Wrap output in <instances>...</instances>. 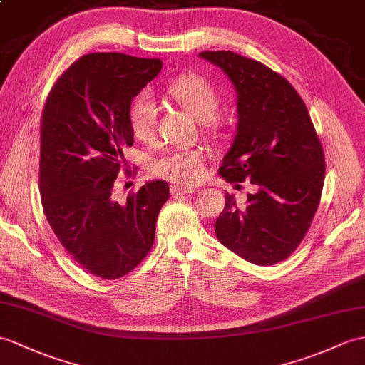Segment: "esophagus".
<instances>
[{"instance_id":"esophagus-1","label":"esophagus","mask_w":365,"mask_h":365,"mask_svg":"<svg viewBox=\"0 0 365 365\" xmlns=\"http://www.w3.org/2000/svg\"><path fill=\"white\" fill-rule=\"evenodd\" d=\"M197 190L192 188V186H183V185H173L171 192L173 196H179V194H188V192H196Z\"/></svg>"}]
</instances>
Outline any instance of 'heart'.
I'll list each match as a JSON object with an SVG mask.
<instances>
[{
    "label": "heart",
    "instance_id": "obj_1",
    "mask_svg": "<svg viewBox=\"0 0 365 365\" xmlns=\"http://www.w3.org/2000/svg\"><path fill=\"white\" fill-rule=\"evenodd\" d=\"M168 95L199 120L208 133H217L221 120L215 115L219 107V93L213 83L199 74H182L168 86ZM157 104L148 93L135 96L129 108V124L138 140H150L157 125ZM154 173L180 185H194L205 174V154L197 148L165 152L152 162Z\"/></svg>",
    "mask_w": 365,
    "mask_h": 365
}]
</instances>
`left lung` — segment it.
<instances>
[{
    "instance_id": "8db88e82",
    "label": "left lung",
    "mask_w": 365,
    "mask_h": 365,
    "mask_svg": "<svg viewBox=\"0 0 365 365\" xmlns=\"http://www.w3.org/2000/svg\"><path fill=\"white\" fill-rule=\"evenodd\" d=\"M199 56L221 68L238 93V129L219 174L230 183L257 185L245 205L225 194L216 236L245 261L277 264L299 247L316 215L324 148L303 99L283 76L233 51Z\"/></svg>"
}]
</instances>
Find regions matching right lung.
Returning <instances> with one entry per match:
<instances>
[{
    "label": "right lung",
    "instance_id": "right-lung-1",
    "mask_svg": "<svg viewBox=\"0 0 365 365\" xmlns=\"http://www.w3.org/2000/svg\"><path fill=\"white\" fill-rule=\"evenodd\" d=\"M162 65L160 58L121 53L82 56L51 88L41 115L43 213L71 258L104 279L129 274L148 255L169 197L168 183L154 180L129 194L124 205L112 199L125 169L123 149L133 144L132 99Z\"/></svg>",
    "mask_w": 365,
    "mask_h": 365
}]
</instances>
